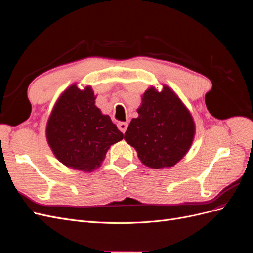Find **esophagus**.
<instances>
[{"label":"esophagus","mask_w":253,"mask_h":253,"mask_svg":"<svg viewBox=\"0 0 253 253\" xmlns=\"http://www.w3.org/2000/svg\"><path fill=\"white\" fill-rule=\"evenodd\" d=\"M117 126H118V128L120 129L122 133H125L126 131V128H127V124H126V122H118Z\"/></svg>","instance_id":"obj_1"}]
</instances>
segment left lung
<instances>
[{
	"mask_svg": "<svg viewBox=\"0 0 253 253\" xmlns=\"http://www.w3.org/2000/svg\"><path fill=\"white\" fill-rule=\"evenodd\" d=\"M138 117L129 122L125 140L140 162L152 169L171 168L186 156L195 137L192 114L179 96L163 84L150 86L141 95Z\"/></svg>",
	"mask_w": 253,
	"mask_h": 253,
	"instance_id": "1",
	"label": "left lung"
}]
</instances>
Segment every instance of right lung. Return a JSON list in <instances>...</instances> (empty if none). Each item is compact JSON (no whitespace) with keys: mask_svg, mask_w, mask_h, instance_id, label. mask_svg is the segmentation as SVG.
I'll use <instances>...</instances> for the list:
<instances>
[{"mask_svg":"<svg viewBox=\"0 0 253 253\" xmlns=\"http://www.w3.org/2000/svg\"><path fill=\"white\" fill-rule=\"evenodd\" d=\"M96 97L90 85L73 83L57 99L45 131L59 162L86 173L100 168L111 145L124 138L109 115L97 108Z\"/></svg>","mask_w":253,"mask_h":253,"instance_id":"1","label":"right lung"}]
</instances>
